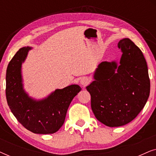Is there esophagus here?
Masks as SVG:
<instances>
[{
	"label": "esophagus",
	"mask_w": 156,
	"mask_h": 156,
	"mask_svg": "<svg viewBox=\"0 0 156 156\" xmlns=\"http://www.w3.org/2000/svg\"><path fill=\"white\" fill-rule=\"evenodd\" d=\"M89 83V80L87 77H82L80 80V84H82L83 87L87 86V85Z\"/></svg>",
	"instance_id": "34e87169"
}]
</instances>
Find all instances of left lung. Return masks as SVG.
<instances>
[{"label":"left lung","instance_id":"8db88e82","mask_svg":"<svg viewBox=\"0 0 156 156\" xmlns=\"http://www.w3.org/2000/svg\"><path fill=\"white\" fill-rule=\"evenodd\" d=\"M120 64L102 62L96 69L87 90L91 107L97 120L109 127H118L133 121L150 94L148 66L141 50L129 38L121 40Z\"/></svg>","mask_w":156,"mask_h":156}]
</instances>
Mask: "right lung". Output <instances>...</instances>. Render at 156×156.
Wrapping results in <instances>:
<instances>
[{"label": "right lung", "instance_id": "obj_1", "mask_svg": "<svg viewBox=\"0 0 156 156\" xmlns=\"http://www.w3.org/2000/svg\"><path fill=\"white\" fill-rule=\"evenodd\" d=\"M31 49L20 48L8 64L5 89L8 105L17 120L28 131L38 134L54 133L63 125L70 103L82 89L72 84L56 89L41 100L30 97L23 89L21 67Z\"/></svg>", "mask_w": 156, "mask_h": 156}]
</instances>
